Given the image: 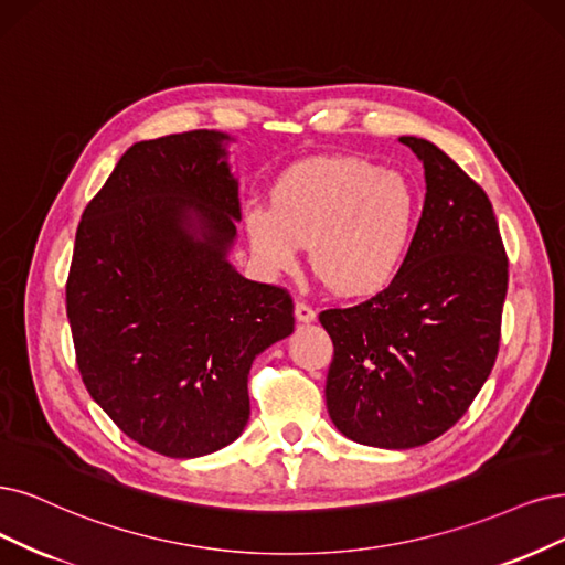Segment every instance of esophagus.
<instances>
[{"label": "esophagus", "instance_id": "1", "mask_svg": "<svg viewBox=\"0 0 565 565\" xmlns=\"http://www.w3.org/2000/svg\"><path fill=\"white\" fill-rule=\"evenodd\" d=\"M296 319L300 323H315L317 321V311L311 309L309 305H305V302H296Z\"/></svg>", "mask_w": 565, "mask_h": 565}]
</instances>
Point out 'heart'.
<instances>
[{"label": "heart", "mask_w": 565, "mask_h": 565, "mask_svg": "<svg viewBox=\"0 0 565 565\" xmlns=\"http://www.w3.org/2000/svg\"><path fill=\"white\" fill-rule=\"evenodd\" d=\"M419 209L403 172L356 156H323L281 174L271 209L248 206L244 230L267 275L294 269L300 244H309V265L328 288L365 296L398 275Z\"/></svg>", "instance_id": "heart-1"}]
</instances>
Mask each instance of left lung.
Segmentation results:
<instances>
[{"label": "left lung", "instance_id": "1", "mask_svg": "<svg viewBox=\"0 0 565 565\" xmlns=\"http://www.w3.org/2000/svg\"><path fill=\"white\" fill-rule=\"evenodd\" d=\"M401 141L426 177L409 254L382 294L319 315L335 347L330 419L349 440L380 449L422 447L468 412L495 363L508 294L487 193L433 141Z\"/></svg>", "mask_w": 565, "mask_h": 565}]
</instances>
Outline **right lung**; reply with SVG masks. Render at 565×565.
I'll use <instances>...</instances> for the list:
<instances>
[{
    "label": "right lung",
    "mask_w": 565,
    "mask_h": 565,
    "mask_svg": "<svg viewBox=\"0 0 565 565\" xmlns=\"http://www.w3.org/2000/svg\"><path fill=\"white\" fill-rule=\"evenodd\" d=\"M230 141L193 130L132 143L76 230L67 317L83 384L170 458L237 440L250 363L296 323L284 288L227 260L242 221Z\"/></svg>",
    "instance_id": "right-lung-1"
}]
</instances>
